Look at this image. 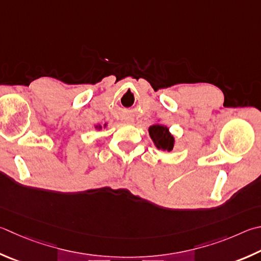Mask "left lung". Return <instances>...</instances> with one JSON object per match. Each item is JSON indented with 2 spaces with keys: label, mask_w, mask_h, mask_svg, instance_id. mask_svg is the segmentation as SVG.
<instances>
[{
  "label": "left lung",
  "mask_w": 261,
  "mask_h": 261,
  "mask_svg": "<svg viewBox=\"0 0 261 261\" xmlns=\"http://www.w3.org/2000/svg\"><path fill=\"white\" fill-rule=\"evenodd\" d=\"M148 132L156 148L162 151H171L173 149L174 137L167 125L158 122L148 127Z\"/></svg>",
  "instance_id": "obj_1"
}]
</instances>
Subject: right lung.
<instances>
[{
	"label": "right lung",
	"mask_w": 261,
	"mask_h": 261,
	"mask_svg": "<svg viewBox=\"0 0 261 261\" xmlns=\"http://www.w3.org/2000/svg\"><path fill=\"white\" fill-rule=\"evenodd\" d=\"M106 126H107V123H105V124H103V127H106ZM94 129L100 131L102 129V126L100 124H97V125H94Z\"/></svg>",
	"instance_id": "add662e5"
}]
</instances>
